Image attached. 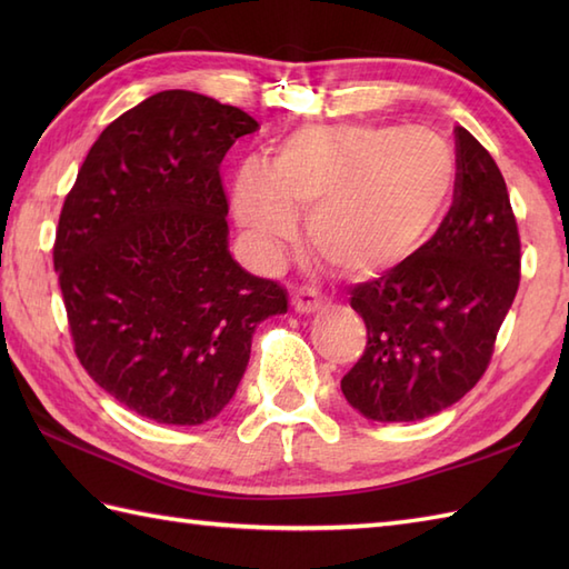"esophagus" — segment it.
Returning a JSON list of instances; mask_svg holds the SVG:
<instances>
[{
    "label": "esophagus",
    "mask_w": 569,
    "mask_h": 569,
    "mask_svg": "<svg viewBox=\"0 0 569 569\" xmlns=\"http://www.w3.org/2000/svg\"><path fill=\"white\" fill-rule=\"evenodd\" d=\"M291 303H293V308L298 312H316V310L322 308L325 298H322V293H318V288L300 286V288H296V291H293Z\"/></svg>",
    "instance_id": "1"
}]
</instances>
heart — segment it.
I'll use <instances>...</instances> for the list:
<instances>
[{"label":"heart","mask_w":569,"mask_h":569,"mask_svg":"<svg viewBox=\"0 0 569 569\" xmlns=\"http://www.w3.org/2000/svg\"><path fill=\"white\" fill-rule=\"evenodd\" d=\"M455 153L430 129L320 124L288 134L271 168H241L234 212L261 261H276L308 212L320 257L347 273L406 259L452 198Z\"/></svg>","instance_id":"1"}]
</instances>
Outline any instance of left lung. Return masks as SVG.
<instances>
[{"instance_id":"left-lung-1","label":"left lung","mask_w":569,"mask_h":569,"mask_svg":"<svg viewBox=\"0 0 569 569\" xmlns=\"http://www.w3.org/2000/svg\"><path fill=\"white\" fill-rule=\"evenodd\" d=\"M455 143V196L438 232L352 288L367 349L342 393L369 420H422L475 389L521 281V237L499 166L465 127Z\"/></svg>"}]
</instances>
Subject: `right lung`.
Wrapping results in <instances>:
<instances>
[{
    "label": "right lung",
    "instance_id": "1",
    "mask_svg": "<svg viewBox=\"0 0 569 569\" xmlns=\"http://www.w3.org/2000/svg\"><path fill=\"white\" fill-rule=\"evenodd\" d=\"M257 129L239 107L156 92L92 143L60 210L53 266L80 365L163 426L220 413L257 325L288 310L283 286L227 249L220 163Z\"/></svg>",
    "mask_w": 569,
    "mask_h": 569
}]
</instances>
